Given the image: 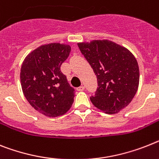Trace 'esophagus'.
I'll return each instance as SVG.
<instances>
[{"label":"esophagus","instance_id":"1","mask_svg":"<svg viewBox=\"0 0 159 159\" xmlns=\"http://www.w3.org/2000/svg\"><path fill=\"white\" fill-rule=\"evenodd\" d=\"M84 90H85V87L83 86H80L79 87L77 88V91H83Z\"/></svg>","mask_w":159,"mask_h":159}]
</instances>
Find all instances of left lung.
I'll return each mask as SVG.
<instances>
[{
	"instance_id": "left-lung-1",
	"label": "left lung",
	"mask_w": 159,
	"mask_h": 159,
	"mask_svg": "<svg viewBox=\"0 0 159 159\" xmlns=\"http://www.w3.org/2000/svg\"><path fill=\"white\" fill-rule=\"evenodd\" d=\"M77 45L97 77L98 88L90 97L94 106L107 114L126 107L139 86V67L133 53L108 39Z\"/></svg>"
}]
</instances>
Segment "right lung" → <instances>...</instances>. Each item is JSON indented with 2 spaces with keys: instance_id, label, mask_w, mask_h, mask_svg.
<instances>
[{
  "instance_id": "1",
  "label": "right lung",
  "mask_w": 159,
  "mask_h": 159,
  "mask_svg": "<svg viewBox=\"0 0 159 159\" xmlns=\"http://www.w3.org/2000/svg\"><path fill=\"white\" fill-rule=\"evenodd\" d=\"M70 51L69 44H43L22 62L20 80L23 94L32 107L48 117L65 115L74 101V89L61 71Z\"/></svg>"
}]
</instances>
